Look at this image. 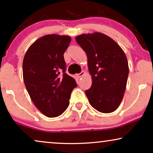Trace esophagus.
<instances>
[{
    "instance_id": "obj_1",
    "label": "esophagus",
    "mask_w": 153,
    "mask_h": 153,
    "mask_svg": "<svg viewBox=\"0 0 153 153\" xmlns=\"http://www.w3.org/2000/svg\"><path fill=\"white\" fill-rule=\"evenodd\" d=\"M84 74H85V72H83V71H82V72H81V73H79V74H77L76 76L78 78H81V77H82Z\"/></svg>"
}]
</instances>
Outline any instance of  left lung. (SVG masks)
Masks as SVG:
<instances>
[{
    "mask_svg": "<svg viewBox=\"0 0 153 153\" xmlns=\"http://www.w3.org/2000/svg\"><path fill=\"white\" fill-rule=\"evenodd\" d=\"M76 41L88 57L92 85L85 93L90 104L101 113L114 112L122 102L129 74L124 51L101 33L78 35Z\"/></svg>",
    "mask_w": 153,
    "mask_h": 153,
    "instance_id": "1",
    "label": "left lung"
}]
</instances>
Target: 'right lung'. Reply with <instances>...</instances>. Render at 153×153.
I'll return each instance as SVG.
<instances>
[{
    "instance_id": "right-lung-1",
    "label": "right lung",
    "mask_w": 153,
    "mask_h": 153,
    "mask_svg": "<svg viewBox=\"0 0 153 153\" xmlns=\"http://www.w3.org/2000/svg\"><path fill=\"white\" fill-rule=\"evenodd\" d=\"M70 42L68 35H45L28 48L24 58L27 91L37 109L49 118L59 116L67 109L71 93L77 86L65 73L63 54Z\"/></svg>"
}]
</instances>
